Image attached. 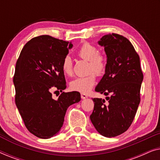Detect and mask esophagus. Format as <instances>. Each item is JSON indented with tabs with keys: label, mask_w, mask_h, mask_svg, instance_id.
I'll list each match as a JSON object with an SVG mask.
<instances>
[{
	"label": "esophagus",
	"mask_w": 160,
	"mask_h": 160,
	"mask_svg": "<svg viewBox=\"0 0 160 160\" xmlns=\"http://www.w3.org/2000/svg\"><path fill=\"white\" fill-rule=\"evenodd\" d=\"M81 98H82V99H86V98H88V95H86V94L82 93L81 94Z\"/></svg>",
	"instance_id": "1"
}]
</instances>
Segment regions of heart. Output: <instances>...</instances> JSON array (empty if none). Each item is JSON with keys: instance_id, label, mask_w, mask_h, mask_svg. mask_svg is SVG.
I'll list each match as a JSON object with an SVG mask.
<instances>
[{"instance_id": "1", "label": "heart", "mask_w": 160, "mask_h": 160, "mask_svg": "<svg viewBox=\"0 0 160 160\" xmlns=\"http://www.w3.org/2000/svg\"><path fill=\"white\" fill-rule=\"evenodd\" d=\"M80 58L89 61L88 75L76 78L70 83L72 90L87 93L91 90L96 82V76H102L106 73L108 66L106 56L99 52L98 47L90 43L85 42L77 51ZM62 70L65 75L72 76L73 73V63L71 58L65 56L62 62Z\"/></svg>"}]
</instances>
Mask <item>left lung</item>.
I'll list each match as a JSON object with an SVG mask.
<instances>
[{"mask_svg": "<svg viewBox=\"0 0 160 160\" xmlns=\"http://www.w3.org/2000/svg\"><path fill=\"white\" fill-rule=\"evenodd\" d=\"M98 43L104 47L108 66L95 91L110 96L107 102L93 98L90 119L100 134L112 138L125 132L132 123L141 101L143 74L138 54L125 37L109 33Z\"/></svg>", "mask_w": 160, "mask_h": 160, "instance_id": "1", "label": "left lung"}]
</instances>
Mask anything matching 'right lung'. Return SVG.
Listing matches in <instances>:
<instances>
[{"label":"right lung","mask_w":160,"mask_h":160,"mask_svg":"<svg viewBox=\"0 0 160 160\" xmlns=\"http://www.w3.org/2000/svg\"><path fill=\"white\" fill-rule=\"evenodd\" d=\"M72 47L68 41L43 35L30 39L17 61L15 103L28 131L40 138L58 134L68 108L81 100L78 92H63L62 62ZM52 91L61 92L58 99L52 98Z\"/></svg>","instance_id":"right-lung-1"}]
</instances>
